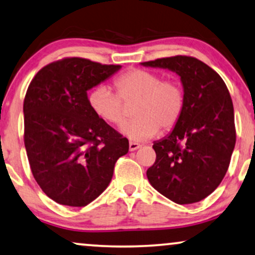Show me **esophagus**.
I'll return each instance as SVG.
<instances>
[{
  "mask_svg": "<svg viewBox=\"0 0 255 255\" xmlns=\"http://www.w3.org/2000/svg\"><path fill=\"white\" fill-rule=\"evenodd\" d=\"M140 147V144L138 143H134V141H130V144H128V150L130 151H135L137 148Z\"/></svg>",
  "mask_w": 255,
  "mask_h": 255,
  "instance_id": "esophagus-1",
  "label": "esophagus"
}]
</instances>
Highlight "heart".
Here are the masks:
<instances>
[{"label": "heart", "mask_w": 255, "mask_h": 255, "mask_svg": "<svg viewBox=\"0 0 255 255\" xmlns=\"http://www.w3.org/2000/svg\"><path fill=\"white\" fill-rule=\"evenodd\" d=\"M118 96L107 85H98L89 94V105L101 120L114 125L124 123V102H134V121L122 127L121 131L131 140H146L159 131L176 127L183 114V88L174 81H161L154 72L133 69L115 81Z\"/></svg>", "instance_id": "b5f03b06"}]
</instances>
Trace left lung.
I'll return each mask as SVG.
<instances>
[{"label": "left lung", "mask_w": 255, "mask_h": 255, "mask_svg": "<svg viewBox=\"0 0 255 255\" xmlns=\"http://www.w3.org/2000/svg\"><path fill=\"white\" fill-rule=\"evenodd\" d=\"M140 64L176 72L185 96L179 122L153 143L157 157L147 168V179L174 203H198L219 186L229 168L236 146L232 98L223 78L194 57L174 56Z\"/></svg>", "instance_id": "8db88e82"}]
</instances>
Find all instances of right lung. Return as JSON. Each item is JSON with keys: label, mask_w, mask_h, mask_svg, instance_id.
I'll list each match as a JSON object with an SVG mask.
<instances>
[{"label": "right lung", "mask_w": 255, "mask_h": 255, "mask_svg": "<svg viewBox=\"0 0 255 255\" xmlns=\"http://www.w3.org/2000/svg\"><path fill=\"white\" fill-rule=\"evenodd\" d=\"M121 65L64 58L42 68L26 91L24 145L35 180L65 206H85L109 186L128 140L91 110L88 91Z\"/></svg>", "instance_id": "add662e5"}]
</instances>
